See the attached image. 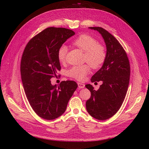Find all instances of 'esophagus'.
Instances as JSON below:
<instances>
[{"label": "esophagus", "mask_w": 149, "mask_h": 149, "mask_svg": "<svg viewBox=\"0 0 149 149\" xmlns=\"http://www.w3.org/2000/svg\"><path fill=\"white\" fill-rule=\"evenodd\" d=\"M78 88L79 89H82L85 87V84H83V83H78Z\"/></svg>", "instance_id": "34e87169"}]
</instances>
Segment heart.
<instances>
[{"instance_id":"heart-1","label":"heart","mask_w":149,"mask_h":149,"mask_svg":"<svg viewBox=\"0 0 149 149\" xmlns=\"http://www.w3.org/2000/svg\"><path fill=\"white\" fill-rule=\"evenodd\" d=\"M73 45L84 52V61H86L94 69L100 68L104 63L106 58V51L102 45L98 43L96 38L87 34H82L73 42ZM68 48L62 45L58 50L57 56L61 63L66 60ZM90 72L88 65L75 66L67 71V74L70 77L78 81L83 80Z\"/></svg>"}]
</instances>
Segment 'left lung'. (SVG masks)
<instances>
[{"label":"left lung","instance_id":"1","mask_svg":"<svg viewBox=\"0 0 149 149\" xmlns=\"http://www.w3.org/2000/svg\"><path fill=\"white\" fill-rule=\"evenodd\" d=\"M100 33L106 47V58L91 79V82L102 81L96 91L91 84L86 88L91 96L86 103L88 113L98 120H106L119 111L127 93L130 79V64L124 51L113 35L101 27H89Z\"/></svg>","mask_w":149,"mask_h":149}]
</instances>
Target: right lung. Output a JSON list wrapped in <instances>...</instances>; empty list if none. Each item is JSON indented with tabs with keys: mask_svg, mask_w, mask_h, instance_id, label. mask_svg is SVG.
<instances>
[{
	"mask_svg": "<svg viewBox=\"0 0 149 149\" xmlns=\"http://www.w3.org/2000/svg\"><path fill=\"white\" fill-rule=\"evenodd\" d=\"M74 34L65 28H47L30 40L22 55L20 73L26 96L43 119L53 120L63 114L78 87L73 81H64L59 86L51 83L61 70L58 49Z\"/></svg>",
	"mask_w": 149,
	"mask_h": 149,
	"instance_id": "add662e5",
	"label": "right lung"
}]
</instances>
